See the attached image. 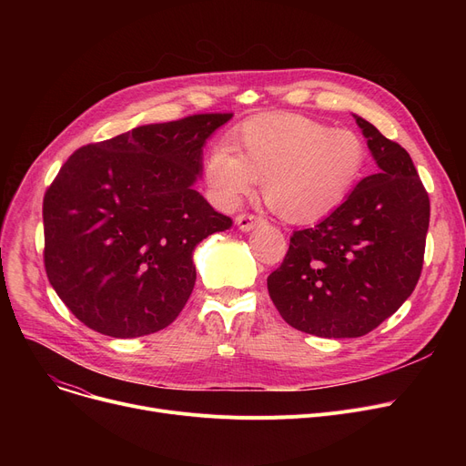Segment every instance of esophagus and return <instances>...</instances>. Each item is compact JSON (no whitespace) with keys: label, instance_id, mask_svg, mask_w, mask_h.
<instances>
[{"label":"esophagus","instance_id":"esophagus-1","mask_svg":"<svg viewBox=\"0 0 466 466\" xmlns=\"http://www.w3.org/2000/svg\"><path fill=\"white\" fill-rule=\"evenodd\" d=\"M260 220H262V218L257 217V215L241 213V215L236 217V225H238V228H239L241 232H249V230H253L255 227L260 225Z\"/></svg>","mask_w":466,"mask_h":466}]
</instances>
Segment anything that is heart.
<instances>
[{
	"instance_id": "b5f03b06",
	"label": "heart",
	"mask_w": 466,
	"mask_h": 466,
	"mask_svg": "<svg viewBox=\"0 0 466 466\" xmlns=\"http://www.w3.org/2000/svg\"><path fill=\"white\" fill-rule=\"evenodd\" d=\"M366 162L369 151L355 132L295 113H272L243 122L232 132L230 147L215 145L202 174L220 208H236L260 179L268 208L287 223L308 225L350 198Z\"/></svg>"
}]
</instances>
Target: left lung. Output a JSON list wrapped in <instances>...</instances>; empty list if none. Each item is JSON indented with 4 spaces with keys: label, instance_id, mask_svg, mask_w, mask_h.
<instances>
[{
    "label": "left lung",
    "instance_id": "obj_1",
    "mask_svg": "<svg viewBox=\"0 0 466 466\" xmlns=\"http://www.w3.org/2000/svg\"><path fill=\"white\" fill-rule=\"evenodd\" d=\"M378 164L319 225L297 230L268 292L283 319L306 334L359 338L393 315L423 268L429 194L410 155L353 115Z\"/></svg>",
    "mask_w": 466,
    "mask_h": 466
}]
</instances>
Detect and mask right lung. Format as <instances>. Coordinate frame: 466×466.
I'll return each instance as SVG.
<instances>
[{"mask_svg":"<svg viewBox=\"0 0 466 466\" xmlns=\"http://www.w3.org/2000/svg\"><path fill=\"white\" fill-rule=\"evenodd\" d=\"M230 118L137 127L60 167L43 198L45 270L88 329L137 338L176 321L194 289L196 246L232 227L194 188L208 137Z\"/></svg>","mask_w":466,"mask_h":466,"instance_id":"right-lung-1","label":"right lung"}]
</instances>
